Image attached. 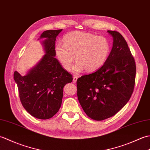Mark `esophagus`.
Returning <instances> with one entry per match:
<instances>
[{
    "mask_svg": "<svg viewBox=\"0 0 150 150\" xmlns=\"http://www.w3.org/2000/svg\"><path fill=\"white\" fill-rule=\"evenodd\" d=\"M77 79H78L77 77H75H75H73V83H75V82H77Z\"/></svg>",
    "mask_w": 150,
    "mask_h": 150,
    "instance_id": "1",
    "label": "esophagus"
}]
</instances>
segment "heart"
<instances>
[{
    "instance_id": "b5f03b06",
    "label": "heart",
    "mask_w": 150,
    "mask_h": 150,
    "mask_svg": "<svg viewBox=\"0 0 150 150\" xmlns=\"http://www.w3.org/2000/svg\"><path fill=\"white\" fill-rule=\"evenodd\" d=\"M64 44H57L55 52L64 69L73 67L76 74L83 71L93 72L104 65L109 55L110 46L108 40L82 31H72L64 37Z\"/></svg>"
}]
</instances>
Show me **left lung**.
Wrapping results in <instances>:
<instances>
[{
  "mask_svg": "<svg viewBox=\"0 0 150 150\" xmlns=\"http://www.w3.org/2000/svg\"><path fill=\"white\" fill-rule=\"evenodd\" d=\"M113 46L100 68L77 81V97L87 115L103 120L115 115L128 103L135 86L136 66L128 44L120 33L108 30Z\"/></svg>",
  "mask_w": 150,
  "mask_h": 150,
  "instance_id": "8db88e82",
  "label": "left lung"
}]
</instances>
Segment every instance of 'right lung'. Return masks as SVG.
Wrapping results in <instances>:
<instances>
[{
	"label": "right lung",
	"instance_id": "right-lung-1",
	"mask_svg": "<svg viewBox=\"0 0 150 150\" xmlns=\"http://www.w3.org/2000/svg\"><path fill=\"white\" fill-rule=\"evenodd\" d=\"M62 30H47L40 35L44 55L26 75L14 73L22 106L31 115L48 119L61 106L64 86L73 81L72 76L62 68L55 58L56 38Z\"/></svg>",
	"mask_w": 150,
	"mask_h": 150
}]
</instances>
